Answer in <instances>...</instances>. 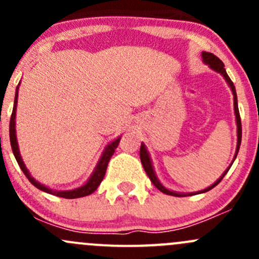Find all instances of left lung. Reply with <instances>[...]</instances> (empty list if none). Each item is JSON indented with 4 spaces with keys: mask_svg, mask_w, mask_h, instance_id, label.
Masks as SVG:
<instances>
[{
    "mask_svg": "<svg viewBox=\"0 0 259 259\" xmlns=\"http://www.w3.org/2000/svg\"><path fill=\"white\" fill-rule=\"evenodd\" d=\"M202 57H203V62H204L205 65H208V66L210 67L211 70H214L215 72H218V74H221L222 76L224 77V80L227 81V83L229 85V88H231L232 90V94H233V101H234V115H236V122H237V148H236V154H234V158L233 160H232L231 165L228 166V169H227L226 171H224L223 174L221 176V178L218 180H215V183H213V184L210 185V187L205 188V189L203 190H199V192H193V193H179V192H174V190H170L168 189V188L164 187L163 184H161L160 182H159L158 177H156L155 171H154V166H153V161H151V158H150V154H149L148 149H146V146L144 143H142V146H140V160H142V164H143V168H144L145 173L148 174L149 179L151 180V183H153L154 185H155L156 188H158L159 190H160L161 193H164V194H168V195H174V197H189V195H194V194H200V193H205L208 192V190L213 189L215 185H218L219 183H221V180L223 179V177L226 176L227 171L229 170V168L232 166V164H233V161L236 160L237 158V154H238V150H239V146H241V142H242V124H241V116H239V110H238V100H237V93H236V88H234L233 82H232V80L229 79L228 74H227L226 69H224V64L221 61V60L218 59V57L215 56V55L210 54V52H205L203 51L202 52Z\"/></svg>",
    "mask_w": 259,
    "mask_h": 259,
    "instance_id": "8db88e82",
    "label": "left lung"
}]
</instances>
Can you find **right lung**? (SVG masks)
<instances>
[{
    "label": "right lung",
    "mask_w": 259,
    "mask_h": 259,
    "mask_svg": "<svg viewBox=\"0 0 259 259\" xmlns=\"http://www.w3.org/2000/svg\"><path fill=\"white\" fill-rule=\"evenodd\" d=\"M18 86H20V83H18ZM18 86L16 88L14 110H12L11 120H10V142H11V148H12V151H14L15 158H16L20 168L22 169L23 174L27 177V179L30 180L31 184L35 185L37 189L42 190V192H45V193H49V194L56 195V197L66 198V199H75V198H81V197H86V195H90L91 193H94L96 189H98V187L100 185L101 180H103L104 177H105L106 168H108L109 161H110V158L115 153V149H116L117 145H119L121 137L116 138V139L113 140L111 143H109V144L105 146V149H104L100 159H99L98 164H96L95 169H94L93 174L90 176V178L86 180L85 184L81 185V187H79V188H74V189H70V190L51 189V188L46 187L45 184H41L40 182H37V180L31 176L30 171H28V169L26 168L25 163H23L22 156H21V154H20V149H18V143H17V137H16V109H17V98H18Z\"/></svg>",
    "instance_id": "1"
}]
</instances>
